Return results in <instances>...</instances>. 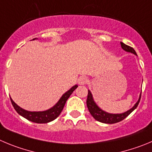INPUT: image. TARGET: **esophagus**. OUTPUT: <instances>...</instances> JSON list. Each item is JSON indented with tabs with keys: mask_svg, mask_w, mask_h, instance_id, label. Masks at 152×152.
Returning <instances> with one entry per match:
<instances>
[{
	"mask_svg": "<svg viewBox=\"0 0 152 152\" xmlns=\"http://www.w3.org/2000/svg\"><path fill=\"white\" fill-rule=\"evenodd\" d=\"M88 82V79L87 76H83L79 77V84L82 85V86H84V85L87 84V83Z\"/></svg>",
	"mask_w": 152,
	"mask_h": 152,
	"instance_id": "34e87169",
	"label": "esophagus"
}]
</instances>
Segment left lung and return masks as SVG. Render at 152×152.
Returning a JSON list of instances; mask_svg holds the SVG:
<instances>
[{"instance_id":"left-lung-1","label":"left lung","mask_w":152,"mask_h":152,"mask_svg":"<svg viewBox=\"0 0 152 152\" xmlns=\"http://www.w3.org/2000/svg\"><path fill=\"white\" fill-rule=\"evenodd\" d=\"M121 46L124 50L129 52H131V53H134V55H137L135 50H134L131 46H127V45H126V44H124V42H121ZM140 98H141V94H140L139 100L137 101V103L134 105V107L130 109V110H128V111L126 112V113H122V114H110V113H106V112L103 111L102 110H100L98 106L96 105L94 101L93 97H92V94L91 93L90 91H88V92L86 104H87L88 109L91 115L94 118L95 120L100 121V122L105 123V124H115V123L119 122V121L124 120L126 117H127L132 112L134 111L139 105V103H140Z\"/></svg>"}]
</instances>
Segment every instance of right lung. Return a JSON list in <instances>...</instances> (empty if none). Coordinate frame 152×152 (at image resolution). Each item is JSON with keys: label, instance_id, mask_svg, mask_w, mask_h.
<instances>
[{"label": "right lung", "instance_id": "obj_1", "mask_svg": "<svg viewBox=\"0 0 152 152\" xmlns=\"http://www.w3.org/2000/svg\"><path fill=\"white\" fill-rule=\"evenodd\" d=\"M78 86H74L73 87H72L68 91H66L64 94H63V96L61 97V99L56 103V105H55L50 110L43 112L27 111V110H25L21 108V107H19L16 103H14L13 100L11 98L10 100L15 110L20 115L23 116L24 118H25L29 120V121H32V122L38 123V124H43V123H48L53 121L61 114L67 99L69 98V96L71 95V94L73 92V91Z\"/></svg>", "mask_w": 152, "mask_h": 152}]
</instances>
